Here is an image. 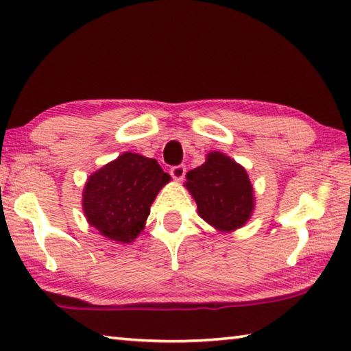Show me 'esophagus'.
I'll use <instances>...</instances> for the list:
<instances>
[{"label":"esophagus","instance_id":"34e87169","mask_svg":"<svg viewBox=\"0 0 351 351\" xmlns=\"http://www.w3.org/2000/svg\"><path fill=\"white\" fill-rule=\"evenodd\" d=\"M185 171H187V169H185V166H175V167H171L170 169V175L175 178L176 181H182L184 180V176H185Z\"/></svg>","mask_w":351,"mask_h":351}]
</instances>
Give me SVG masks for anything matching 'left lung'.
<instances>
[{"mask_svg":"<svg viewBox=\"0 0 351 351\" xmlns=\"http://www.w3.org/2000/svg\"><path fill=\"white\" fill-rule=\"evenodd\" d=\"M184 187L197 205V214L219 232L243 228L255 211V190L245 169L226 154H206L202 166L190 170Z\"/></svg>","mask_w":351,"mask_h":351,"instance_id":"8db88e82","label":"left lung"}]
</instances>
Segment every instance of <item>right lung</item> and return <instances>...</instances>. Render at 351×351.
I'll list each match as a JSON object with an SVG mask.
<instances>
[{
    "instance_id": "right-lung-1",
    "label": "right lung",
    "mask_w": 351,
    "mask_h": 351,
    "mask_svg": "<svg viewBox=\"0 0 351 351\" xmlns=\"http://www.w3.org/2000/svg\"><path fill=\"white\" fill-rule=\"evenodd\" d=\"M171 180L156 160L125 152L87 178L83 211L87 223L111 241L130 244L145 229L151 205Z\"/></svg>"
}]
</instances>
